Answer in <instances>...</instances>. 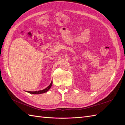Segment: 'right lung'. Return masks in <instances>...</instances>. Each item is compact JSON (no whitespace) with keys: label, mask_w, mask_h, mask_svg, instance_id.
Masks as SVG:
<instances>
[{"label":"right lung","mask_w":125,"mask_h":125,"mask_svg":"<svg viewBox=\"0 0 125 125\" xmlns=\"http://www.w3.org/2000/svg\"><path fill=\"white\" fill-rule=\"evenodd\" d=\"M52 82H53L52 81L51 82V84L49 86H48L46 88H45V89H43V90H40V91H27V92H28V93L31 94H44V93H45V92H46L47 91H48L50 90V89L51 88V86H52Z\"/></svg>","instance_id":"1"}]
</instances>
